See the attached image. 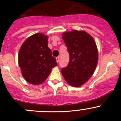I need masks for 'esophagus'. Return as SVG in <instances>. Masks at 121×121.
I'll use <instances>...</instances> for the list:
<instances>
[{"instance_id":"esophagus-1","label":"esophagus","mask_w":121,"mask_h":121,"mask_svg":"<svg viewBox=\"0 0 121 121\" xmlns=\"http://www.w3.org/2000/svg\"><path fill=\"white\" fill-rule=\"evenodd\" d=\"M56 58V61H57V63H58V62H59V57H57Z\"/></svg>"}]
</instances>
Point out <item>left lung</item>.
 <instances>
[{
    "label": "left lung",
    "instance_id": "1",
    "mask_svg": "<svg viewBox=\"0 0 121 121\" xmlns=\"http://www.w3.org/2000/svg\"><path fill=\"white\" fill-rule=\"evenodd\" d=\"M69 55L67 66L61 69L65 81L80 86L93 74L98 63V50L93 38L84 31L73 30L63 34Z\"/></svg>",
    "mask_w": 121,
    "mask_h": 121
}]
</instances>
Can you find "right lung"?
I'll list each match as a JSON object with an SVG mask.
<instances>
[{
  "label": "right lung",
  "mask_w": 121,
  "mask_h": 121,
  "mask_svg": "<svg viewBox=\"0 0 121 121\" xmlns=\"http://www.w3.org/2000/svg\"><path fill=\"white\" fill-rule=\"evenodd\" d=\"M47 44V36L36 33L27 39L19 50V67L24 78L31 84L43 82L57 65Z\"/></svg>",
  "instance_id": "obj_1"
}]
</instances>
